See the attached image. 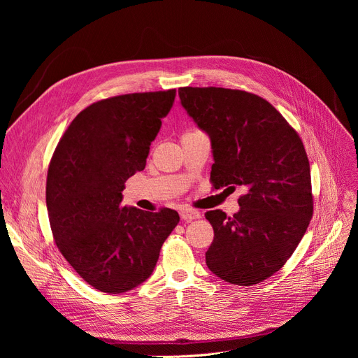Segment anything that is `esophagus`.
I'll list each match as a JSON object with an SVG mask.
<instances>
[{"mask_svg": "<svg viewBox=\"0 0 358 358\" xmlns=\"http://www.w3.org/2000/svg\"><path fill=\"white\" fill-rule=\"evenodd\" d=\"M180 216L184 220H194V219H200L201 215L199 210H194V209H182L180 212Z\"/></svg>", "mask_w": 358, "mask_h": 358, "instance_id": "esophagus-1", "label": "esophagus"}]
</instances>
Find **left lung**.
Segmentation results:
<instances>
[{"instance_id": "obj_1", "label": "left lung", "mask_w": 358, "mask_h": 358, "mask_svg": "<svg viewBox=\"0 0 358 358\" xmlns=\"http://www.w3.org/2000/svg\"><path fill=\"white\" fill-rule=\"evenodd\" d=\"M181 106L210 138L215 189L241 187L239 212H206L215 238L206 264L219 278L252 286L292 257L313 215L310 166L302 139L255 94L184 87Z\"/></svg>"}]
</instances>
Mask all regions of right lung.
I'll return each mask as SVG.
<instances>
[{
  "label": "right lung",
  "mask_w": 358,
  "mask_h": 358,
  "mask_svg": "<svg viewBox=\"0 0 358 358\" xmlns=\"http://www.w3.org/2000/svg\"><path fill=\"white\" fill-rule=\"evenodd\" d=\"M176 90L124 94L92 103L65 130L48 169L46 206L56 247L90 286L108 294L152 274L164 241L180 222L122 204L124 182L146 165Z\"/></svg>",
  "instance_id": "1"
}]
</instances>
